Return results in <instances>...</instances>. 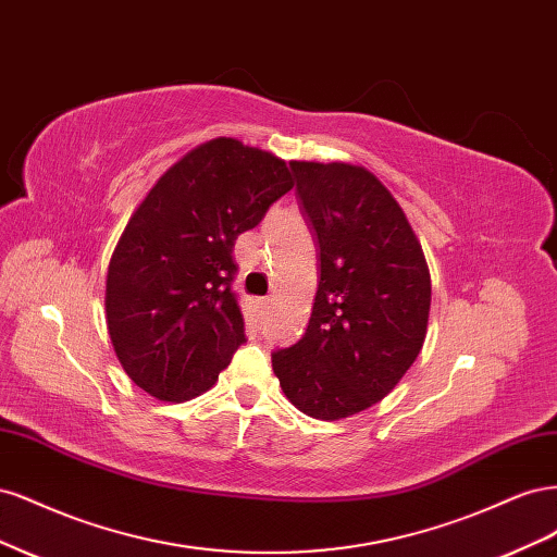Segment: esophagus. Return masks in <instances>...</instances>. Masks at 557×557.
Returning a JSON list of instances; mask_svg holds the SVG:
<instances>
[{
  "instance_id": "esophagus-1",
  "label": "esophagus",
  "mask_w": 557,
  "mask_h": 557,
  "mask_svg": "<svg viewBox=\"0 0 557 557\" xmlns=\"http://www.w3.org/2000/svg\"><path fill=\"white\" fill-rule=\"evenodd\" d=\"M258 305H260V311L264 313V311L269 309V305H272V299H269V297H262V299L258 301Z\"/></svg>"
}]
</instances>
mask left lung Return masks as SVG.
Returning a JSON list of instances; mask_svg holds the SVG:
<instances>
[{"instance_id": "8db88e82", "label": "left lung", "mask_w": 557, "mask_h": 557, "mask_svg": "<svg viewBox=\"0 0 557 557\" xmlns=\"http://www.w3.org/2000/svg\"><path fill=\"white\" fill-rule=\"evenodd\" d=\"M320 260L307 332L272 352L285 397L311 418L339 420L381 401L428 334L430 269L385 185L364 166L290 162Z\"/></svg>"}]
</instances>
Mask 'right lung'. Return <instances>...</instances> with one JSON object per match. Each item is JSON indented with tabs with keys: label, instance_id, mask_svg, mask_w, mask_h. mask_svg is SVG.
Wrapping results in <instances>:
<instances>
[{
	"label": "right lung",
	"instance_id": "obj_1",
	"mask_svg": "<svg viewBox=\"0 0 557 557\" xmlns=\"http://www.w3.org/2000/svg\"><path fill=\"white\" fill-rule=\"evenodd\" d=\"M288 190L283 160L221 137L178 160L134 211L109 264L107 325L148 395H201L246 344L232 248Z\"/></svg>",
	"mask_w": 557,
	"mask_h": 557
}]
</instances>
